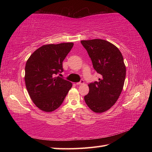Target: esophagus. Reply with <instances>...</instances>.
<instances>
[{
	"mask_svg": "<svg viewBox=\"0 0 152 152\" xmlns=\"http://www.w3.org/2000/svg\"><path fill=\"white\" fill-rule=\"evenodd\" d=\"M83 83H84V81H83V80H82L81 81H80V82H77V83H76V85H77V86H78V85H82V84H83Z\"/></svg>",
	"mask_w": 152,
	"mask_h": 152,
	"instance_id": "1",
	"label": "esophagus"
}]
</instances>
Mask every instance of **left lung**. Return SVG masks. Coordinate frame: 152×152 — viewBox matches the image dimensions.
I'll use <instances>...</instances> for the list:
<instances>
[{"mask_svg":"<svg viewBox=\"0 0 152 152\" xmlns=\"http://www.w3.org/2000/svg\"><path fill=\"white\" fill-rule=\"evenodd\" d=\"M93 66L102 76L88 85L84 96L86 104L95 113L107 111L118 101L124 88L126 67L121 51L114 44L102 39L82 40Z\"/></svg>","mask_w":152,"mask_h":152,"instance_id":"left-lung-1","label":"left lung"}]
</instances>
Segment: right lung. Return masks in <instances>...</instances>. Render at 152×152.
Segmentation results:
<instances>
[{
  "label": "right lung",
  "mask_w": 152,
  "mask_h": 152,
  "mask_svg": "<svg viewBox=\"0 0 152 152\" xmlns=\"http://www.w3.org/2000/svg\"><path fill=\"white\" fill-rule=\"evenodd\" d=\"M73 45L72 42L44 45L27 61L25 86L31 100L41 110H56L72 88V83L56 76L63 72V61Z\"/></svg>",
  "instance_id": "1"
}]
</instances>
